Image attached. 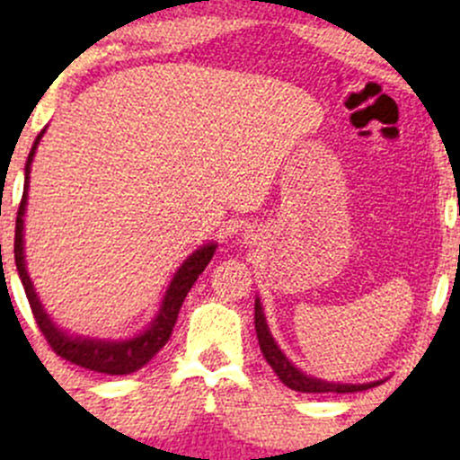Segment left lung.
Masks as SVG:
<instances>
[{"label": "left lung", "instance_id": "1", "mask_svg": "<svg viewBox=\"0 0 460 460\" xmlns=\"http://www.w3.org/2000/svg\"><path fill=\"white\" fill-rule=\"evenodd\" d=\"M256 333L260 349H262V356L267 358V363L271 365V369L276 372L278 378L287 385L289 389H296V392L303 394H351V392H365V389H372L376 385H380L383 380H374V383H329V380L314 378V376H307L303 369L296 367L289 358L285 356V351L278 347V342L273 341L271 332H269L267 318H264V309L260 298L256 296Z\"/></svg>", "mask_w": 460, "mask_h": 460}]
</instances>
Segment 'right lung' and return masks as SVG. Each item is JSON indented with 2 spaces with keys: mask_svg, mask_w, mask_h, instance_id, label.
<instances>
[{
  "mask_svg": "<svg viewBox=\"0 0 460 460\" xmlns=\"http://www.w3.org/2000/svg\"><path fill=\"white\" fill-rule=\"evenodd\" d=\"M46 128H41L40 136L32 142V148L29 153V160H26L24 169V196H22L20 211H17V222H15V264L17 273H20V280L24 285L26 298H29L32 316H35L37 324H40L41 333L49 341V345L53 347V351L62 358L71 360V363L80 365V367L91 369V372L109 374V376H124L133 374L137 369H142L162 347L169 342L171 333H173L175 320H178L180 307H182L184 298L191 291L193 282L198 280V276L207 269V264L211 262L213 253H216L217 243H207L202 247H198L182 264L178 267V271L171 278L169 287H166L164 296H162V303L157 314L153 316L151 323L146 324V329H142L140 333L131 338H93V336H82V333H68L66 329L59 327L53 318L46 314L44 305H41L40 296H37L35 285H32L29 269H26V256H24V216H26V204H29V180H31V164L32 157H35L37 144L44 137Z\"/></svg>",
  "mask_w": 460,
  "mask_h": 460,
  "instance_id": "right-lung-1",
  "label": "right lung"
}]
</instances>
